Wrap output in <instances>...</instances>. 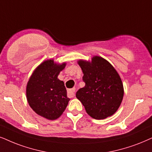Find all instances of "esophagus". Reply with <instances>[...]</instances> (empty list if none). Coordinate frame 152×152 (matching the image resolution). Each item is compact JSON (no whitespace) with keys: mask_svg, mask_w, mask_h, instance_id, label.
<instances>
[{"mask_svg":"<svg viewBox=\"0 0 152 152\" xmlns=\"http://www.w3.org/2000/svg\"><path fill=\"white\" fill-rule=\"evenodd\" d=\"M68 96L70 97H74L75 95V92H76V88H72V89L68 90Z\"/></svg>","mask_w":152,"mask_h":152,"instance_id":"obj_1","label":"esophagus"}]
</instances>
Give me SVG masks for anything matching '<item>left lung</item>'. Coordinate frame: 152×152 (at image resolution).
Here are the masks:
<instances>
[{
	"mask_svg": "<svg viewBox=\"0 0 152 152\" xmlns=\"http://www.w3.org/2000/svg\"><path fill=\"white\" fill-rule=\"evenodd\" d=\"M85 87L76 92L87 114L95 119H104L118 110L124 97V86L116 70L108 61L95 56L91 62L79 60Z\"/></svg>",
	"mask_w": 152,
	"mask_h": 152,
	"instance_id": "obj_1",
	"label": "left lung"
}]
</instances>
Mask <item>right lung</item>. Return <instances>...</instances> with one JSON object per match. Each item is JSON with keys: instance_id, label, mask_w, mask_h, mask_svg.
Returning a JSON list of instances; mask_svg holds the SVG:
<instances>
[{"instance_id": "add662e5", "label": "right lung", "mask_w": 152, "mask_h": 152, "mask_svg": "<svg viewBox=\"0 0 152 152\" xmlns=\"http://www.w3.org/2000/svg\"><path fill=\"white\" fill-rule=\"evenodd\" d=\"M66 66L53 59L44 61L34 70L26 86L28 104L36 114L49 120L58 118L64 112L69 98L62 80L57 76Z\"/></svg>"}]
</instances>
